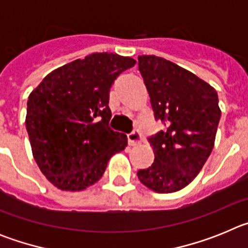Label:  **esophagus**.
I'll list each match as a JSON object with an SVG mask.
<instances>
[{
    "mask_svg": "<svg viewBox=\"0 0 248 248\" xmlns=\"http://www.w3.org/2000/svg\"><path fill=\"white\" fill-rule=\"evenodd\" d=\"M141 140H143V137H141V133L139 130H133L131 133L128 134V141H129V145L131 146H135V145H139L141 143Z\"/></svg>",
    "mask_w": 248,
    "mask_h": 248,
    "instance_id": "obj_1",
    "label": "esophagus"
}]
</instances>
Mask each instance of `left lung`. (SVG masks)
I'll use <instances>...</instances> for the list:
<instances>
[{"mask_svg": "<svg viewBox=\"0 0 248 248\" xmlns=\"http://www.w3.org/2000/svg\"><path fill=\"white\" fill-rule=\"evenodd\" d=\"M155 120L166 129L148 138L155 159L140 169L141 184L159 194L179 191L211 154L221 110L217 93L191 72L156 56L138 57Z\"/></svg>", "mask_w": 248, "mask_h": 248, "instance_id": "left-lung-1", "label": "left lung"}]
</instances>
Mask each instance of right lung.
<instances>
[{
  "label": "right lung",
  "instance_id": "1",
  "mask_svg": "<svg viewBox=\"0 0 248 248\" xmlns=\"http://www.w3.org/2000/svg\"><path fill=\"white\" fill-rule=\"evenodd\" d=\"M135 59L93 53L50 72L30 94L26 129L41 171L56 187L80 191L103 176L128 145L109 128V92Z\"/></svg>",
  "mask_w": 248,
  "mask_h": 248
}]
</instances>
